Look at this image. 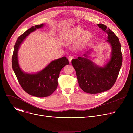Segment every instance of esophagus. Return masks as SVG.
I'll use <instances>...</instances> for the list:
<instances>
[{
  "label": "esophagus",
  "mask_w": 133,
  "mask_h": 133,
  "mask_svg": "<svg viewBox=\"0 0 133 133\" xmlns=\"http://www.w3.org/2000/svg\"><path fill=\"white\" fill-rule=\"evenodd\" d=\"M72 58H73V57H72V56H68V61H69V62L70 63H71V62Z\"/></svg>",
  "instance_id": "34e87169"
}]
</instances>
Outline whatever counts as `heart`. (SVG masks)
Wrapping results in <instances>:
<instances>
[{"label":"heart","instance_id":"obj_1","mask_svg":"<svg viewBox=\"0 0 133 133\" xmlns=\"http://www.w3.org/2000/svg\"><path fill=\"white\" fill-rule=\"evenodd\" d=\"M83 33H84L83 30L82 28L78 27L72 30V31L71 32V35H75V36H77V35L79 36V35H82ZM86 36L87 38H89L90 37V34L89 32H86Z\"/></svg>","mask_w":133,"mask_h":133}]
</instances>
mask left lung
Masks as SVG:
<instances>
[{
  "mask_svg": "<svg viewBox=\"0 0 133 133\" xmlns=\"http://www.w3.org/2000/svg\"><path fill=\"white\" fill-rule=\"evenodd\" d=\"M97 25L108 35L106 42L111 47L109 61L104 67H99L88 59L87 54L84 55V57H79L71 61L80 87L89 94L100 93L110 89L117 78L123 61L121 44L117 36L106 25L102 24Z\"/></svg>",
  "mask_w": 133,
  "mask_h": 133,
  "instance_id": "8db88e82",
  "label": "left lung"
}]
</instances>
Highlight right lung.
I'll list each match as a JSON object with an SVG mask.
<instances>
[{"label": "right lung", "instance_id": "1", "mask_svg": "<svg viewBox=\"0 0 133 133\" xmlns=\"http://www.w3.org/2000/svg\"><path fill=\"white\" fill-rule=\"evenodd\" d=\"M44 24L32 26L24 32L15 43L12 57V67L19 83L23 89L30 95L44 97L50 96L58 86V79L61 69L69 64L66 57L54 60L42 71L36 74H28L21 69L18 61V50L22 43L29 34Z\"/></svg>", "mask_w": 133, "mask_h": 133}]
</instances>
